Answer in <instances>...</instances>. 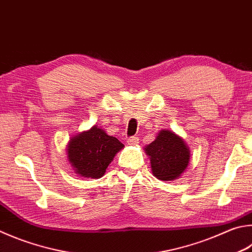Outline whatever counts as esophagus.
Returning <instances> with one entry per match:
<instances>
[{
    "label": "esophagus",
    "instance_id": "1",
    "mask_svg": "<svg viewBox=\"0 0 252 252\" xmlns=\"http://www.w3.org/2000/svg\"><path fill=\"white\" fill-rule=\"evenodd\" d=\"M126 142H127V144H130V145H135L139 143V139L136 138V136H131V138L127 139Z\"/></svg>",
    "mask_w": 252,
    "mask_h": 252
}]
</instances>
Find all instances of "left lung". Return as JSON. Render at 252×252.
Segmentation results:
<instances>
[{"label": "left lung", "instance_id": "obj_1", "mask_svg": "<svg viewBox=\"0 0 252 252\" xmlns=\"http://www.w3.org/2000/svg\"><path fill=\"white\" fill-rule=\"evenodd\" d=\"M144 150L150 157L153 175L158 180H175L189 165V150L172 131H159L157 139Z\"/></svg>", "mask_w": 252, "mask_h": 252}]
</instances>
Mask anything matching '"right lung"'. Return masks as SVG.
Returning <instances> with one entry per match:
<instances>
[{"mask_svg":"<svg viewBox=\"0 0 252 252\" xmlns=\"http://www.w3.org/2000/svg\"><path fill=\"white\" fill-rule=\"evenodd\" d=\"M123 146L117 138L93 126L69 141L68 158L79 176L100 178Z\"/></svg>","mask_w":252,"mask_h":252,"instance_id":"add662e5","label":"right lung"}]
</instances>
